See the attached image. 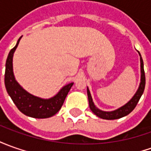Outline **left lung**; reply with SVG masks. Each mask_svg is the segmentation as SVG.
<instances>
[{
  "label": "left lung",
  "mask_w": 151,
  "mask_h": 151,
  "mask_svg": "<svg viewBox=\"0 0 151 151\" xmlns=\"http://www.w3.org/2000/svg\"><path fill=\"white\" fill-rule=\"evenodd\" d=\"M140 54V52H139ZM141 56V54H140ZM141 83L140 86L138 88V90L137 93H135V95L133 98L130 100L127 104H126L125 105L122 106L121 108H119L117 110H114L112 112H104L101 111L99 109H97L94 104H93V99L91 97V94L89 92V89L87 88V94H88V99H89V108L91 109V111L93 112L96 116H98L100 118L103 119H107V120H113V119H118L122 117H125L127 115H128L131 112H132L133 109L136 108L137 103L139 102L141 99L142 93L144 92L145 86V70H144V64H143V60L141 56Z\"/></svg>",
  "instance_id": "8db88e82"
}]
</instances>
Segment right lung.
<instances>
[{"instance_id": "1", "label": "right lung", "mask_w": 151, "mask_h": 151, "mask_svg": "<svg viewBox=\"0 0 151 151\" xmlns=\"http://www.w3.org/2000/svg\"><path fill=\"white\" fill-rule=\"evenodd\" d=\"M21 37L16 45L10 50L7 57L5 72V86L7 93L18 109L26 116L34 118H47L52 117L61 109L67 93L73 83H70L62 88L58 94L48 99H42L28 93L15 81L13 73V55Z\"/></svg>"}]
</instances>
